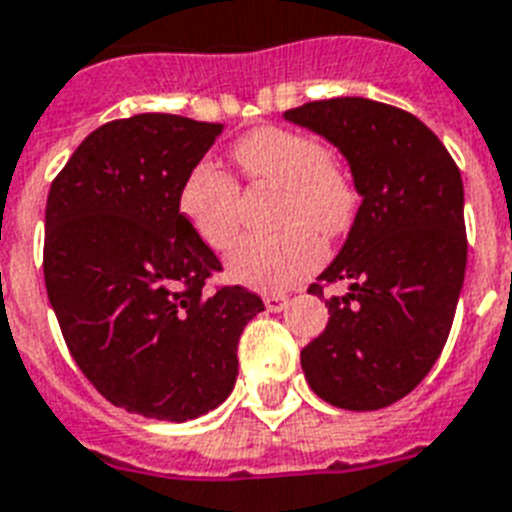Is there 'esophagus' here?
Wrapping results in <instances>:
<instances>
[{"instance_id": "esophagus-1", "label": "esophagus", "mask_w": 512, "mask_h": 512, "mask_svg": "<svg viewBox=\"0 0 512 512\" xmlns=\"http://www.w3.org/2000/svg\"><path fill=\"white\" fill-rule=\"evenodd\" d=\"M263 302L270 313H281V310L286 307V302H289V297H286V294H265Z\"/></svg>"}]
</instances>
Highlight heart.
<instances>
[{
  "mask_svg": "<svg viewBox=\"0 0 512 512\" xmlns=\"http://www.w3.org/2000/svg\"><path fill=\"white\" fill-rule=\"evenodd\" d=\"M234 160L252 181L281 189L278 223L286 228L273 239H244L228 268L242 284L284 292L323 263L318 234L339 239L355 226L360 186L318 136L297 128L249 131L234 144ZM239 202V184L213 162L194 165L178 191V210L191 231L220 252L239 236Z\"/></svg>",
  "mask_w": 512,
  "mask_h": 512,
  "instance_id": "b5f03b06",
  "label": "heart"
}]
</instances>
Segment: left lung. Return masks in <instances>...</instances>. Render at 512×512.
Returning <instances> with one entry per match:
<instances>
[{
	"label": "left lung",
	"mask_w": 512,
	"mask_h": 512,
	"mask_svg": "<svg viewBox=\"0 0 512 512\" xmlns=\"http://www.w3.org/2000/svg\"><path fill=\"white\" fill-rule=\"evenodd\" d=\"M350 160L363 205L334 263L307 292L328 297V323L299 360L321 400L378 410L421 384L450 336L468 239L460 170L413 112L363 97L284 112Z\"/></svg>",
	"instance_id": "left-lung-1"
}]
</instances>
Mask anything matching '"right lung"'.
Wrapping results in <instances>:
<instances>
[{
    "instance_id": "add662e5",
    "label": "right lung",
    "mask_w": 512,
    "mask_h": 512,
    "mask_svg": "<svg viewBox=\"0 0 512 512\" xmlns=\"http://www.w3.org/2000/svg\"><path fill=\"white\" fill-rule=\"evenodd\" d=\"M220 123L141 112L91 131L52 181L44 281L70 355L105 400L191 421L234 389L244 326L265 310L178 210Z\"/></svg>"
}]
</instances>
